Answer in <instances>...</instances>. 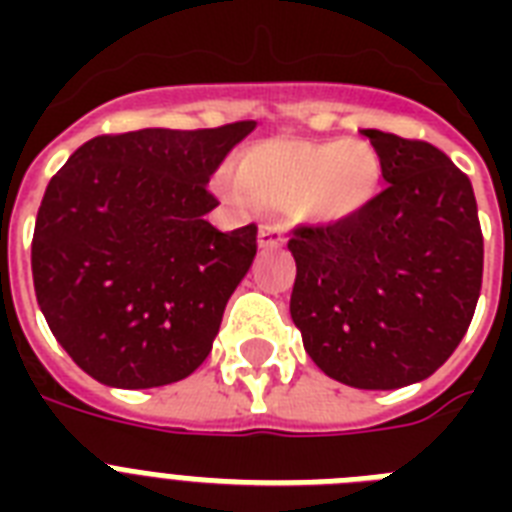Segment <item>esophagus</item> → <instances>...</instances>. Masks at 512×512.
Listing matches in <instances>:
<instances>
[{
  "label": "esophagus",
  "mask_w": 512,
  "mask_h": 512,
  "mask_svg": "<svg viewBox=\"0 0 512 512\" xmlns=\"http://www.w3.org/2000/svg\"><path fill=\"white\" fill-rule=\"evenodd\" d=\"M257 244H260L263 249L281 247V244H284V228H281V225H273V223L260 225V233H257Z\"/></svg>",
  "instance_id": "esophagus-1"
}]
</instances>
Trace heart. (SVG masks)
Masks as SVG:
<instances>
[{
  "label": "heart",
  "mask_w": 512,
  "mask_h": 512,
  "mask_svg": "<svg viewBox=\"0 0 512 512\" xmlns=\"http://www.w3.org/2000/svg\"><path fill=\"white\" fill-rule=\"evenodd\" d=\"M217 185L241 207H284L300 223L337 225L372 207L382 156L361 138H273L241 151Z\"/></svg>",
  "instance_id": "1"
}]
</instances>
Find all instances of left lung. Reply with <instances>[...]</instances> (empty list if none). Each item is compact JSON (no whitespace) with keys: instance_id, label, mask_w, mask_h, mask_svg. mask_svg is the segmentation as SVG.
<instances>
[{"instance_id":"1","label":"left lung","mask_w":512,"mask_h":512,"mask_svg":"<svg viewBox=\"0 0 512 512\" xmlns=\"http://www.w3.org/2000/svg\"><path fill=\"white\" fill-rule=\"evenodd\" d=\"M388 188L356 220L300 225L289 313L313 364L361 390L420 382L470 327L484 236L468 175L425 140L361 130Z\"/></svg>"}]
</instances>
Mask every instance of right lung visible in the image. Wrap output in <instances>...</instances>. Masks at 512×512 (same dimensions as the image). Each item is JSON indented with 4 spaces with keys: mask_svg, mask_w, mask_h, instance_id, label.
Returning a JSON list of instances; mask_svg holds the SVG:
<instances>
[{
    "mask_svg": "<svg viewBox=\"0 0 512 512\" xmlns=\"http://www.w3.org/2000/svg\"><path fill=\"white\" fill-rule=\"evenodd\" d=\"M255 122L98 135L52 177L31 273L55 340L111 388H159L209 356L257 225L217 231L212 172Z\"/></svg>",
    "mask_w": 512,
    "mask_h": 512,
    "instance_id": "1",
    "label": "right lung"
}]
</instances>
